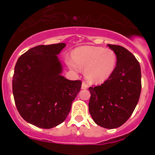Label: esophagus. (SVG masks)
<instances>
[{
	"label": "esophagus",
	"mask_w": 155,
	"mask_h": 155,
	"mask_svg": "<svg viewBox=\"0 0 155 155\" xmlns=\"http://www.w3.org/2000/svg\"><path fill=\"white\" fill-rule=\"evenodd\" d=\"M81 87H82V89H87V87H88V85H87V83L84 82V81H83L82 86H81Z\"/></svg>",
	"instance_id": "34e87169"
}]
</instances>
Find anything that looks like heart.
Here are the masks:
<instances>
[{
  "mask_svg": "<svg viewBox=\"0 0 155 155\" xmlns=\"http://www.w3.org/2000/svg\"><path fill=\"white\" fill-rule=\"evenodd\" d=\"M117 54L112 49L101 47H78L73 55L66 56L68 66L76 72L85 69V77L91 82L101 83L108 80L115 70Z\"/></svg>",
  "mask_w": 155,
  "mask_h": 155,
  "instance_id": "1",
  "label": "heart"
}]
</instances>
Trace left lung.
<instances>
[{"label": "left lung", "mask_w": 155, "mask_h": 155, "mask_svg": "<svg viewBox=\"0 0 155 155\" xmlns=\"http://www.w3.org/2000/svg\"><path fill=\"white\" fill-rule=\"evenodd\" d=\"M117 57V66L108 80L90 87L88 108L96 124L106 129L120 127L132 115L139 100L141 67L134 55L125 47L108 44Z\"/></svg>", "instance_id": "left-lung-1"}]
</instances>
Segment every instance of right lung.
I'll return each mask as SVG.
<instances>
[{"label":"right lung","instance_id":"1","mask_svg":"<svg viewBox=\"0 0 155 155\" xmlns=\"http://www.w3.org/2000/svg\"><path fill=\"white\" fill-rule=\"evenodd\" d=\"M65 43L40 45L19 57L13 76L16 107L27 122L42 129L55 127L65 120L80 91V80L61 75L57 54Z\"/></svg>","mask_w":155,"mask_h":155}]
</instances>
